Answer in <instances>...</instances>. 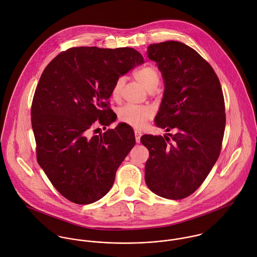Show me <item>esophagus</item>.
Segmentation results:
<instances>
[{"label":"esophagus","instance_id":"obj_1","mask_svg":"<svg viewBox=\"0 0 257 257\" xmlns=\"http://www.w3.org/2000/svg\"><path fill=\"white\" fill-rule=\"evenodd\" d=\"M135 137H136V142H137L138 144H140V143H141L142 133H141V132H139V131H136V132H135Z\"/></svg>","mask_w":257,"mask_h":257}]
</instances>
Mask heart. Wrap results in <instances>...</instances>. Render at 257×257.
Here are the masks:
<instances>
[{"mask_svg": "<svg viewBox=\"0 0 257 257\" xmlns=\"http://www.w3.org/2000/svg\"><path fill=\"white\" fill-rule=\"evenodd\" d=\"M134 78L142 84L147 91L152 92L157 89L160 84V75L156 67L152 65L144 66L134 72ZM124 83L123 77H118L111 87V97L117 100L120 96V91ZM154 115V110L147 106H132L125 105L117 110V117L120 121L135 127L142 128L147 121Z\"/></svg>", "mask_w": 257, "mask_h": 257, "instance_id": "1", "label": "heart"}]
</instances>
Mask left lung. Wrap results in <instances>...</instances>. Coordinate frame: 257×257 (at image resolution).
I'll return each mask as SVG.
<instances>
[{
	"instance_id": "obj_1",
	"label": "left lung",
	"mask_w": 257,
	"mask_h": 257,
	"mask_svg": "<svg viewBox=\"0 0 257 257\" xmlns=\"http://www.w3.org/2000/svg\"><path fill=\"white\" fill-rule=\"evenodd\" d=\"M147 53L165 83L155 124L175 134L141 138L149 151L146 183L160 197L181 200L203 184L220 156L225 127L222 90L213 67L182 42L150 44Z\"/></svg>"
}]
</instances>
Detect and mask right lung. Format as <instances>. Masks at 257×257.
<instances>
[{
  "label": "right lung",
  "mask_w": 257,
  "mask_h": 257,
  "mask_svg": "<svg viewBox=\"0 0 257 257\" xmlns=\"http://www.w3.org/2000/svg\"><path fill=\"white\" fill-rule=\"evenodd\" d=\"M143 55L134 48L80 46L60 52L46 66L32 104V125L39 166L54 188L79 205L92 204L110 191L115 172L136 145L133 128L110 125L114 81Z\"/></svg>",
  "instance_id": "right-lung-1"
}]
</instances>
